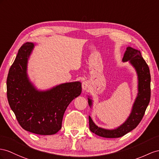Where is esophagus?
<instances>
[{
    "label": "esophagus",
    "mask_w": 159,
    "mask_h": 159,
    "mask_svg": "<svg viewBox=\"0 0 159 159\" xmlns=\"http://www.w3.org/2000/svg\"><path fill=\"white\" fill-rule=\"evenodd\" d=\"M89 87H90V84H89V83L88 81H84L82 83V88L84 91H87L89 89Z\"/></svg>",
    "instance_id": "obj_1"
}]
</instances>
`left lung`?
Instances as JSON below:
<instances>
[{
	"instance_id": "left-lung-1",
	"label": "left lung",
	"mask_w": 159,
	"mask_h": 159,
	"mask_svg": "<svg viewBox=\"0 0 159 159\" xmlns=\"http://www.w3.org/2000/svg\"><path fill=\"white\" fill-rule=\"evenodd\" d=\"M123 62H128L135 68L138 75V95L132 106V111L124 124L113 129L98 127L89 116V129L93 133L103 138H120L136 128L143 117L150 99V74L148 64L142 58L139 50L131 47L126 48ZM89 105L92 106V100L89 97Z\"/></svg>"
}]
</instances>
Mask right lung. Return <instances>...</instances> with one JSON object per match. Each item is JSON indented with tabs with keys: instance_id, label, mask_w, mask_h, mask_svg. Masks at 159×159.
Segmentation results:
<instances>
[{
	"instance_id": "right-lung-1",
	"label": "right lung",
	"mask_w": 159,
	"mask_h": 159,
	"mask_svg": "<svg viewBox=\"0 0 159 159\" xmlns=\"http://www.w3.org/2000/svg\"><path fill=\"white\" fill-rule=\"evenodd\" d=\"M34 48L27 42L20 48L7 80L10 107L20 125L28 132L52 135L62 128L64 113L71 101L82 91L79 81L39 91L28 78L27 62Z\"/></svg>"
}]
</instances>
